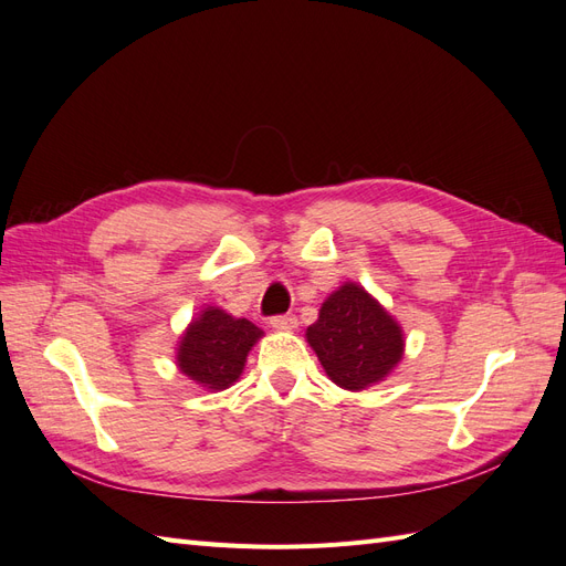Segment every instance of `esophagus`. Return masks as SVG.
Listing matches in <instances>:
<instances>
[{"label": "esophagus", "mask_w": 566, "mask_h": 566, "mask_svg": "<svg viewBox=\"0 0 566 566\" xmlns=\"http://www.w3.org/2000/svg\"><path fill=\"white\" fill-rule=\"evenodd\" d=\"M269 323H271V328H276V331H295L297 328V316L281 314V316H273Z\"/></svg>", "instance_id": "1"}]
</instances>
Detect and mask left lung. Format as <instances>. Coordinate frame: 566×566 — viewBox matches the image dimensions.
Instances as JSON below:
<instances>
[{
  "label": "left lung",
  "instance_id": "1",
  "mask_svg": "<svg viewBox=\"0 0 566 566\" xmlns=\"http://www.w3.org/2000/svg\"><path fill=\"white\" fill-rule=\"evenodd\" d=\"M306 339L328 378L352 391L387 378L403 356L399 323L356 283H345L323 302Z\"/></svg>",
  "mask_w": 566,
  "mask_h": 566
}]
</instances>
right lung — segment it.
<instances>
[{
  "label": "right lung",
  "mask_w": 566,
  "mask_h": 566,
  "mask_svg": "<svg viewBox=\"0 0 566 566\" xmlns=\"http://www.w3.org/2000/svg\"><path fill=\"white\" fill-rule=\"evenodd\" d=\"M262 331L248 318H233L208 306L181 337L179 370L208 389H227L241 378L248 352Z\"/></svg>",
  "instance_id": "right-lung-1"
}]
</instances>
